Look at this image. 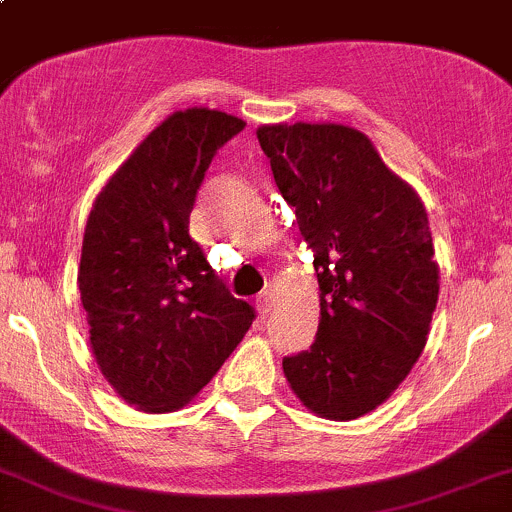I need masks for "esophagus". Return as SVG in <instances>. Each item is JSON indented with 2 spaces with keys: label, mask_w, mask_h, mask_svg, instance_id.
Masks as SVG:
<instances>
[{
  "label": "esophagus",
  "mask_w": 512,
  "mask_h": 512,
  "mask_svg": "<svg viewBox=\"0 0 512 512\" xmlns=\"http://www.w3.org/2000/svg\"><path fill=\"white\" fill-rule=\"evenodd\" d=\"M255 306H257V313H260V316H267V313L272 311V291H262V294L257 296Z\"/></svg>",
  "instance_id": "1"
}]
</instances>
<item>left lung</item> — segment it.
Instances as JSON below:
<instances>
[{
    "instance_id": "8db88e82",
    "label": "left lung",
    "mask_w": 512,
    "mask_h": 512,
    "mask_svg": "<svg viewBox=\"0 0 512 512\" xmlns=\"http://www.w3.org/2000/svg\"><path fill=\"white\" fill-rule=\"evenodd\" d=\"M257 140L320 286L316 340L284 357V376L320 418H362L398 389L428 342L440 294L428 213L357 128L267 123Z\"/></svg>"
}]
</instances>
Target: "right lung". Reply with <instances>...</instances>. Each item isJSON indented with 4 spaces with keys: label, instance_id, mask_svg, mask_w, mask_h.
Returning <instances> with one entry per match:
<instances>
[{
    "label": "right lung",
    "instance_id": "1",
    "mask_svg": "<svg viewBox=\"0 0 512 512\" xmlns=\"http://www.w3.org/2000/svg\"><path fill=\"white\" fill-rule=\"evenodd\" d=\"M243 128L206 106L174 111L89 211L77 269L89 345L111 389L145 413L187 406L255 318L189 235L213 155Z\"/></svg>",
    "mask_w": 512,
    "mask_h": 512
}]
</instances>
